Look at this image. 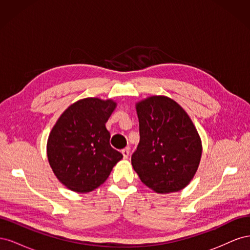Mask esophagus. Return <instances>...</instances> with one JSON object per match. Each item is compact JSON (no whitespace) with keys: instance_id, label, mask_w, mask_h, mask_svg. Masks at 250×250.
<instances>
[{"instance_id":"34e87169","label":"esophagus","mask_w":250,"mask_h":250,"mask_svg":"<svg viewBox=\"0 0 250 250\" xmlns=\"http://www.w3.org/2000/svg\"><path fill=\"white\" fill-rule=\"evenodd\" d=\"M129 151H130V148L129 147H126L122 150V154L124 156V158H127L128 155H129Z\"/></svg>"}]
</instances>
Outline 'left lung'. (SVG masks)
<instances>
[{"mask_svg": "<svg viewBox=\"0 0 250 250\" xmlns=\"http://www.w3.org/2000/svg\"><path fill=\"white\" fill-rule=\"evenodd\" d=\"M140 143L131 164L142 183L157 193L183 190L201 158L199 134L175 101L153 96L137 104Z\"/></svg>", "mask_w": 250, "mask_h": 250, "instance_id": "1", "label": "left lung"}]
</instances>
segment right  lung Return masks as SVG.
<instances>
[{"label":"right lung","instance_id":"obj_1","mask_svg":"<svg viewBox=\"0 0 250 250\" xmlns=\"http://www.w3.org/2000/svg\"><path fill=\"white\" fill-rule=\"evenodd\" d=\"M117 103L85 98L65 109L49 135L48 160L60 183L77 193L102 185L123 154L113 149L106 129Z\"/></svg>","mask_w":250,"mask_h":250}]
</instances>
